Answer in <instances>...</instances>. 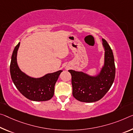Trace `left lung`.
<instances>
[{
	"mask_svg": "<svg viewBox=\"0 0 133 133\" xmlns=\"http://www.w3.org/2000/svg\"><path fill=\"white\" fill-rule=\"evenodd\" d=\"M105 48V66L100 75L90 77L82 72L69 70L71 76L73 96L83 102H94L104 96L112 86L115 76V66L110 46L102 38Z\"/></svg>",
	"mask_w": 133,
	"mask_h": 133,
	"instance_id": "1",
	"label": "left lung"
}]
</instances>
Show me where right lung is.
<instances>
[{
  "instance_id": "add662e5",
  "label": "right lung",
  "mask_w": 133,
  "mask_h": 133,
  "mask_svg": "<svg viewBox=\"0 0 133 133\" xmlns=\"http://www.w3.org/2000/svg\"><path fill=\"white\" fill-rule=\"evenodd\" d=\"M20 43L15 47L10 64V73L12 81L20 93L34 101H46L52 98L54 86L63 70L49 73L38 79L29 77L21 71L16 62V55Z\"/></svg>"
}]
</instances>
